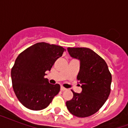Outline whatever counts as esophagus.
Masks as SVG:
<instances>
[{"instance_id": "1", "label": "esophagus", "mask_w": 128, "mask_h": 128, "mask_svg": "<svg viewBox=\"0 0 128 128\" xmlns=\"http://www.w3.org/2000/svg\"><path fill=\"white\" fill-rule=\"evenodd\" d=\"M60 90H61V91H64V90H66V88H64L63 86H61V87H60Z\"/></svg>"}]
</instances>
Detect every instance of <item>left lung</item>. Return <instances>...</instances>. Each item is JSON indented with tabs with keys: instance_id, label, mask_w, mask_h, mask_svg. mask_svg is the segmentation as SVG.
Masks as SVG:
<instances>
[{
	"instance_id": "left-lung-1",
	"label": "left lung",
	"mask_w": 128,
	"mask_h": 128,
	"mask_svg": "<svg viewBox=\"0 0 128 128\" xmlns=\"http://www.w3.org/2000/svg\"><path fill=\"white\" fill-rule=\"evenodd\" d=\"M70 56L80 60L77 80L81 84V93L73 90V98L66 102L72 115L85 118L97 112L110 93L112 75L103 58L88 48H68Z\"/></svg>"
}]
</instances>
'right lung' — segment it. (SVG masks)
Masks as SVG:
<instances>
[{"label":"right lung","instance_id":"1","mask_svg":"<svg viewBox=\"0 0 128 128\" xmlns=\"http://www.w3.org/2000/svg\"><path fill=\"white\" fill-rule=\"evenodd\" d=\"M64 51L60 46L38 42L18 56L11 70V79L15 94L24 106L41 110L58 94L60 86L50 84L44 76Z\"/></svg>","mask_w":128,"mask_h":128}]
</instances>
